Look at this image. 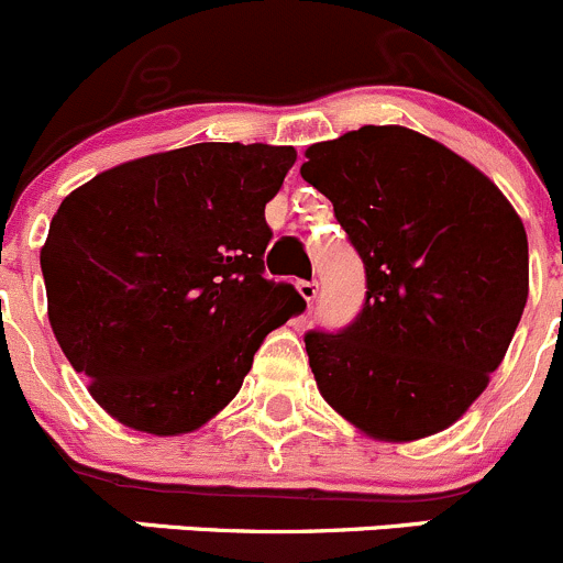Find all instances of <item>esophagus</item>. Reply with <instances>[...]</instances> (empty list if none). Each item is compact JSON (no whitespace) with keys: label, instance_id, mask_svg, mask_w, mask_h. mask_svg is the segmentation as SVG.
<instances>
[{"label":"esophagus","instance_id":"esophagus-1","mask_svg":"<svg viewBox=\"0 0 563 563\" xmlns=\"http://www.w3.org/2000/svg\"><path fill=\"white\" fill-rule=\"evenodd\" d=\"M297 288H299V294H302L305 302H313L316 294H318V283L316 280H299Z\"/></svg>","mask_w":563,"mask_h":563}]
</instances>
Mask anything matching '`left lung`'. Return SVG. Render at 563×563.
Listing matches in <instances>:
<instances>
[{"mask_svg":"<svg viewBox=\"0 0 563 563\" xmlns=\"http://www.w3.org/2000/svg\"><path fill=\"white\" fill-rule=\"evenodd\" d=\"M365 264L360 316L305 334L323 400L378 441L457 422L501 365L528 299L523 220L479 168L400 124L305 152Z\"/></svg>","mask_w":563,"mask_h":563,"instance_id":"8db88e82","label":"left lung"}]
</instances>
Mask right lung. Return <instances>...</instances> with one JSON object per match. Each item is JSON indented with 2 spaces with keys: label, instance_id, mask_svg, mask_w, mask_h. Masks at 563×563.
Instances as JSON below:
<instances>
[{
  "label": "right lung",
  "instance_id": "add662e5",
  "mask_svg": "<svg viewBox=\"0 0 563 563\" xmlns=\"http://www.w3.org/2000/svg\"><path fill=\"white\" fill-rule=\"evenodd\" d=\"M294 161V146H181L108 168L56 209L40 250L48 321L117 422L192 433L302 313L291 283L264 277V207Z\"/></svg>",
  "mask_w": 563,
  "mask_h": 563
}]
</instances>
